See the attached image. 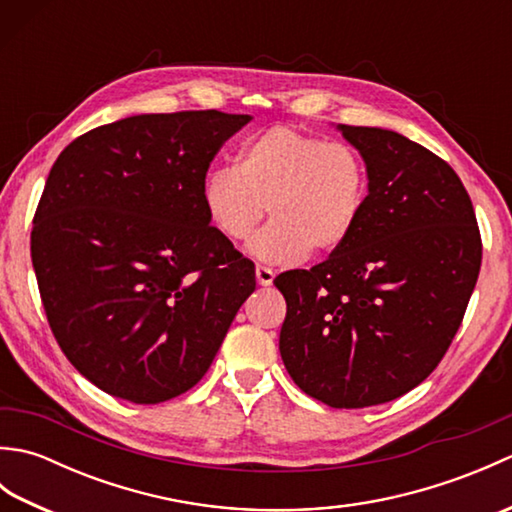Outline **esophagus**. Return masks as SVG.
<instances>
[{"instance_id": "esophagus-1", "label": "esophagus", "mask_w": 512, "mask_h": 512, "mask_svg": "<svg viewBox=\"0 0 512 512\" xmlns=\"http://www.w3.org/2000/svg\"><path fill=\"white\" fill-rule=\"evenodd\" d=\"M255 277H257V284L259 286H270V284H273V279H275V273L270 268H266V266H257L255 268Z\"/></svg>"}]
</instances>
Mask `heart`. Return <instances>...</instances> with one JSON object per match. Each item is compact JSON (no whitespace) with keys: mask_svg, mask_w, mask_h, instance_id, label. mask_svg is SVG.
<instances>
[{"mask_svg":"<svg viewBox=\"0 0 512 512\" xmlns=\"http://www.w3.org/2000/svg\"><path fill=\"white\" fill-rule=\"evenodd\" d=\"M369 195L363 156L339 140L277 125L246 140L237 165L204 180L206 217L228 242L242 244L262 224L250 253L266 264H297L310 250L328 255L356 231Z\"/></svg>","mask_w":512,"mask_h":512,"instance_id":"obj_1","label":"heart"}]
</instances>
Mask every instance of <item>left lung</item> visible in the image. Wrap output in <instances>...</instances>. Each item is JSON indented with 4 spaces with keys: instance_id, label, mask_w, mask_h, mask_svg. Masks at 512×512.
<instances>
[{
    "instance_id": "left-lung-1",
    "label": "left lung",
    "mask_w": 512,
    "mask_h": 512,
    "mask_svg": "<svg viewBox=\"0 0 512 512\" xmlns=\"http://www.w3.org/2000/svg\"><path fill=\"white\" fill-rule=\"evenodd\" d=\"M369 171L354 235L310 270H286L279 352L290 378L334 409L420 385L462 325L482 266L469 193L447 160L380 127L341 125Z\"/></svg>"
}]
</instances>
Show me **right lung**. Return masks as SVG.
Here are the masks:
<instances>
[{
    "instance_id": "add662e5",
    "label": "right lung",
    "mask_w": 512,
    "mask_h": 512,
    "mask_svg": "<svg viewBox=\"0 0 512 512\" xmlns=\"http://www.w3.org/2000/svg\"><path fill=\"white\" fill-rule=\"evenodd\" d=\"M246 114L191 110L101 125L65 147L32 217L30 255L61 352L136 405L211 367L255 266L211 226L202 187Z\"/></svg>"
}]
</instances>
